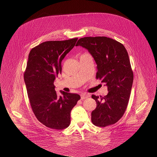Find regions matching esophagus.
Returning a JSON list of instances; mask_svg holds the SVG:
<instances>
[{
	"label": "esophagus",
	"mask_w": 157,
	"mask_h": 157,
	"mask_svg": "<svg viewBox=\"0 0 157 157\" xmlns=\"http://www.w3.org/2000/svg\"><path fill=\"white\" fill-rule=\"evenodd\" d=\"M90 97V95H86V94H82V95H81V99H86V98H89Z\"/></svg>",
	"instance_id": "34e87169"
}]
</instances>
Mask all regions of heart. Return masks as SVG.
Instances as JSON below:
<instances>
[{
  "instance_id": "b5f03b06",
  "label": "heart",
  "mask_w": 157,
  "mask_h": 157,
  "mask_svg": "<svg viewBox=\"0 0 157 157\" xmlns=\"http://www.w3.org/2000/svg\"><path fill=\"white\" fill-rule=\"evenodd\" d=\"M83 55H88V54H86V53H85V54H83Z\"/></svg>"
}]
</instances>
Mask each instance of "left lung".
<instances>
[{
	"instance_id": "left-lung-1",
	"label": "left lung",
	"mask_w": 157,
	"mask_h": 157,
	"mask_svg": "<svg viewBox=\"0 0 157 157\" xmlns=\"http://www.w3.org/2000/svg\"><path fill=\"white\" fill-rule=\"evenodd\" d=\"M76 46L88 49L97 64V79L108 87L104 97L92 95L97 102L91 113L92 122L100 127L114 124L126 111L134 80L127 50L119 42L105 36L82 37Z\"/></svg>"
}]
</instances>
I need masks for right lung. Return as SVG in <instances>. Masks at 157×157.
Listing matches in <instances>:
<instances>
[{"label":"right lung","instance_id":"1","mask_svg":"<svg viewBox=\"0 0 157 157\" xmlns=\"http://www.w3.org/2000/svg\"><path fill=\"white\" fill-rule=\"evenodd\" d=\"M78 38L46 41L32 48L24 72L30 106L46 127L61 130L69 127L71 111L81 97L62 91L59 97L54 81L62 72V60L75 46Z\"/></svg>","mask_w":157,"mask_h":157}]
</instances>
